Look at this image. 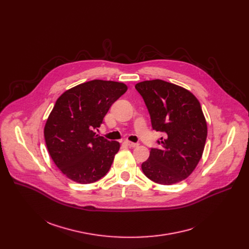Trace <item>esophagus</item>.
Instances as JSON below:
<instances>
[{
    "label": "esophagus",
    "instance_id": "obj_1",
    "mask_svg": "<svg viewBox=\"0 0 249 249\" xmlns=\"http://www.w3.org/2000/svg\"><path fill=\"white\" fill-rule=\"evenodd\" d=\"M125 143L127 146H129L130 148H136L139 146L138 143H133V142H130V141H125Z\"/></svg>",
    "mask_w": 249,
    "mask_h": 249
}]
</instances>
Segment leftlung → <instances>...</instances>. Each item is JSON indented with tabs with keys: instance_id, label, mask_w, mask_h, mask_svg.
Listing matches in <instances>:
<instances>
[{
	"instance_id": "obj_1",
	"label": "left lung",
	"mask_w": 249,
	"mask_h": 249,
	"mask_svg": "<svg viewBox=\"0 0 249 249\" xmlns=\"http://www.w3.org/2000/svg\"><path fill=\"white\" fill-rule=\"evenodd\" d=\"M149 110L152 127L164 133L159 149H151L142 170L152 181L170 185L193 172L202 158L207 122L199 100L186 89L162 80L135 86Z\"/></svg>"
}]
</instances>
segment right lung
Here are the masks:
<instances>
[{
	"label": "right lung",
	"mask_w": 249,
	"mask_h": 249,
	"mask_svg": "<svg viewBox=\"0 0 249 249\" xmlns=\"http://www.w3.org/2000/svg\"><path fill=\"white\" fill-rule=\"evenodd\" d=\"M127 89L123 83L93 80L66 90L57 99L44 138L54 163L71 180L92 183L108 172L120 144L94 131Z\"/></svg>",
	"instance_id": "right-lung-1"
}]
</instances>
